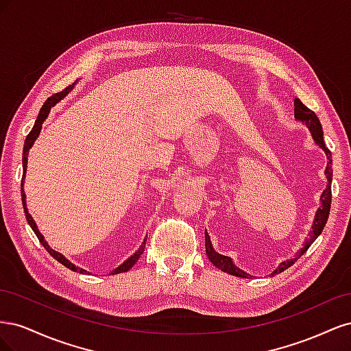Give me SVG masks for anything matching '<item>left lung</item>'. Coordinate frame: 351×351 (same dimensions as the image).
<instances>
[{
  "instance_id": "8db88e82",
  "label": "left lung",
  "mask_w": 351,
  "mask_h": 351,
  "mask_svg": "<svg viewBox=\"0 0 351 351\" xmlns=\"http://www.w3.org/2000/svg\"><path fill=\"white\" fill-rule=\"evenodd\" d=\"M294 119L302 121L307 127V129L311 130L315 143L325 152V155L328 158V164H326V168H325L328 184H326V189L324 190L322 195H321V208H317V210H316V215H315V219H313V226H312V231L309 234V239L304 241V246L300 249V252L297 253L293 259L281 262L278 265V268L272 272V275H277V274L285 271L287 268H290L291 265L297 259H299L307 249L311 247V244L322 232V230L326 224V221H328L329 209H331V182H332V168H331V165H332V159H331V152H329V149L325 146V142H324V132H322L321 121L316 117V114L312 110L307 108L299 98H294ZM205 249H206V254H208L209 261L214 263L218 269L224 271L230 275H236V277H240V278H250L252 277V275H249L247 272H244L240 268H237L231 258L224 256V254H219L218 252L214 250L206 230H205Z\"/></svg>"
}]
</instances>
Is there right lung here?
<instances>
[{
  "label": "right lung",
  "mask_w": 351,
  "mask_h": 351,
  "mask_svg": "<svg viewBox=\"0 0 351 351\" xmlns=\"http://www.w3.org/2000/svg\"><path fill=\"white\" fill-rule=\"evenodd\" d=\"M74 84H76V83L70 84V86H67L64 90H61V92H58V93H56V95H52V97H49V98L45 101V104L42 105V108H40V111H39L38 119H36V121H35L34 129L30 130V133L27 134L26 141H25V146H23V177H22V184H20V187H22V190H20V192H22V204H23V209H25V215H26V219H27V224L30 226V228H32V230H34V232L36 234V237H38V240L40 241L42 246L45 247V250L51 254L52 258H54L56 261H58L60 263L64 265L66 268H69V269H71V271H77V269H79V272H80V274H86L88 271L80 269V268H76V265H73L69 259H66L64 256H62L61 253H58V252H56L54 249H51V247H49V244L45 241L44 236H42L40 232H39V230H38V227H36V224H35L34 218H32V217H30V214L27 212V208H26V195H25V190H23L25 177H26V167H27V155H29V149L32 147V145L35 143L36 137L39 136L40 129H42V123L45 121V119L48 117V114H49L51 108L54 107V105H56L58 101H61L62 98L66 97V95H67V93L74 88ZM145 244H146V239L143 240V243H142V246L139 247V250L134 252L129 259L124 261V262L120 265L119 268H115L114 271H111V274L114 275V274H121V272H127V271H129V269L133 267V265H134L137 261H139L141 254H142V253H143V250H145Z\"/></svg>",
  "instance_id": "1"
}]
</instances>
